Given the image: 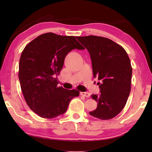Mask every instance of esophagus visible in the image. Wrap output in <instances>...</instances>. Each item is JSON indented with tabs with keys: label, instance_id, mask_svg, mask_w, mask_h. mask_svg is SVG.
Wrapping results in <instances>:
<instances>
[{
	"label": "esophagus",
	"instance_id": "34e87169",
	"mask_svg": "<svg viewBox=\"0 0 152 152\" xmlns=\"http://www.w3.org/2000/svg\"><path fill=\"white\" fill-rule=\"evenodd\" d=\"M80 95L83 96H86V97H89V93L88 92H81L80 93Z\"/></svg>",
	"mask_w": 152,
	"mask_h": 152
}]
</instances>
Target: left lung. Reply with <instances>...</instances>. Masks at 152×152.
Returning a JSON list of instances; mask_svg holds the SVG:
<instances>
[{
    "label": "left lung",
    "mask_w": 152,
    "mask_h": 152,
    "mask_svg": "<svg viewBox=\"0 0 152 152\" xmlns=\"http://www.w3.org/2000/svg\"><path fill=\"white\" fill-rule=\"evenodd\" d=\"M91 56L94 78L102 80L100 95H92L97 107L90 115L96 118L110 119L121 112L129 95L132 66L128 55L120 45L107 38L77 37Z\"/></svg>",
    "instance_id": "8db88e82"
}]
</instances>
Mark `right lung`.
Returning <instances> with one entry per match:
<instances>
[{"instance_id": "right-lung-1", "label": "right lung", "mask_w": 152, "mask_h": 152, "mask_svg": "<svg viewBox=\"0 0 152 152\" xmlns=\"http://www.w3.org/2000/svg\"><path fill=\"white\" fill-rule=\"evenodd\" d=\"M73 49L85 48L74 36L47 33L34 38L22 51L19 63L21 91L29 108L41 118L63 114L71 99L80 95L78 90L57 86V76Z\"/></svg>"}]
</instances>
